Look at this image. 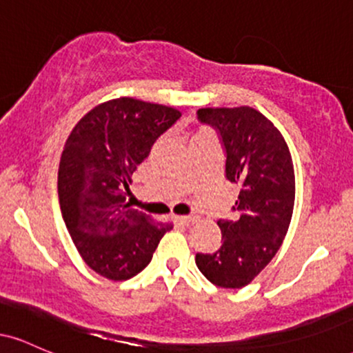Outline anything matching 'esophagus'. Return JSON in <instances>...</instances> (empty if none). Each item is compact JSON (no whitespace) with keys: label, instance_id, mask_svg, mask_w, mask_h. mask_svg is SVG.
<instances>
[{"label":"esophagus","instance_id":"34e87169","mask_svg":"<svg viewBox=\"0 0 353 353\" xmlns=\"http://www.w3.org/2000/svg\"><path fill=\"white\" fill-rule=\"evenodd\" d=\"M174 221H176L177 224H181V225H189V224H194L197 219L194 216H176V217H174Z\"/></svg>","mask_w":353,"mask_h":353}]
</instances>
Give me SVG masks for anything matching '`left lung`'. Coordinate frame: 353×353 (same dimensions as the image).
<instances>
[{
	"label": "left lung",
	"instance_id": "left-lung-1",
	"mask_svg": "<svg viewBox=\"0 0 353 353\" xmlns=\"http://www.w3.org/2000/svg\"><path fill=\"white\" fill-rule=\"evenodd\" d=\"M201 123L221 136L225 177L241 185L234 221L219 219L221 249L197 254L199 270L217 287L241 289L272 261L289 230L295 201V176L289 145L257 109L204 108Z\"/></svg>",
	"mask_w": 353,
	"mask_h": 353
}]
</instances>
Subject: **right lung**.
I'll use <instances>...</instances> for the list:
<instances>
[{
	"instance_id": "1",
	"label": "right lung",
	"mask_w": 353,
	"mask_h": 353,
	"mask_svg": "<svg viewBox=\"0 0 353 353\" xmlns=\"http://www.w3.org/2000/svg\"><path fill=\"white\" fill-rule=\"evenodd\" d=\"M181 117L177 109L134 98L88 112L61 154L58 194L76 249L96 274L128 281L145 269L172 224L125 204L132 174L152 144Z\"/></svg>"
}]
</instances>
